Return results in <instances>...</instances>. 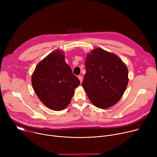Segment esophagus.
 Returning <instances> with one entry per match:
<instances>
[{"label": "esophagus", "mask_w": 157, "mask_h": 157, "mask_svg": "<svg viewBox=\"0 0 157 157\" xmlns=\"http://www.w3.org/2000/svg\"><path fill=\"white\" fill-rule=\"evenodd\" d=\"M78 77V78H79V79L80 82H82V79H83V77H82V76H81V75H79Z\"/></svg>", "instance_id": "obj_1"}]
</instances>
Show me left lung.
Instances as JSON below:
<instances>
[{
	"label": "left lung",
	"mask_w": 157,
	"mask_h": 157,
	"mask_svg": "<svg viewBox=\"0 0 157 157\" xmlns=\"http://www.w3.org/2000/svg\"><path fill=\"white\" fill-rule=\"evenodd\" d=\"M82 82L87 95L97 107L107 109L116 104L128 84V70L116 55L101 48L87 56Z\"/></svg>",
	"instance_id": "8db88e82"
}]
</instances>
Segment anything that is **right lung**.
I'll use <instances>...</instances> for the list:
<instances>
[{"mask_svg": "<svg viewBox=\"0 0 157 157\" xmlns=\"http://www.w3.org/2000/svg\"><path fill=\"white\" fill-rule=\"evenodd\" d=\"M32 84L44 105L55 110H61L70 103L80 81L66 63L63 52L56 50L37 64Z\"/></svg>", "mask_w": 157, "mask_h": 157, "instance_id": "obj_1", "label": "right lung"}]
</instances>
